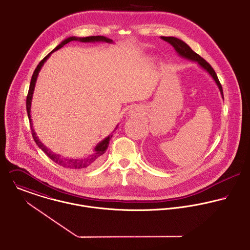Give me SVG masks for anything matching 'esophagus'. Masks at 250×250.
I'll return each mask as SVG.
<instances>
[{
  "label": "esophagus",
  "mask_w": 250,
  "mask_h": 250,
  "mask_svg": "<svg viewBox=\"0 0 250 250\" xmlns=\"http://www.w3.org/2000/svg\"><path fill=\"white\" fill-rule=\"evenodd\" d=\"M128 114H129L130 116H132V117H137V116L140 115V110H139L136 106H134V107H131V108H130Z\"/></svg>",
  "instance_id": "esophagus-1"
}]
</instances>
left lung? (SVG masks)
I'll list each match as a JSON object with an SVG mask.
<instances>
[{
	"label": "left lung",
	"mask_w": 250,
	"mask_h": 250,
	"mask_svg": "<svg viewBox=\"0 0 250 250\" xmlns=\"http://www.w3.org/2000/svg\"><path fill=\"white\" fill-rule=\"evenodd\" d=\"M164 41L169 42L173 47L174 49L176 50V52L181 56V57H184L186 59H189V60H193L195 62H197L202 68H204L212 78L213 80L215 81V83H217L219 89H220V92H221V95H222V98L224 99V95H223V89H222V85L218 80V77L215 73V71L213 70V68L210 66V64L208 62H207L203 57H201L198 53H196L186 42H184L183 41H181L180 39H177L175 37H161Z\"/></svg>",
	"instance_id": "left-lung-1"
}]
</instances>
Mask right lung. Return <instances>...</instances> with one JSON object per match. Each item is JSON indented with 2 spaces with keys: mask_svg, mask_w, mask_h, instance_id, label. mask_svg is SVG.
Wrapping results in <instances>:
<instances>
[{
  "mask_svg": "<svg viewBox=\"0 0 250 250\" xmlns=\"http://www.w3.org/2000/svg\"><path fill=\"white\" fill-rule=\"evenodd\" d=\"M72 41H80L83 42H113V41L111 39H108L104 36H90V37H85V38H78V37H70L67 38L66 40H64L63 42H61L51 52H49L37 66V68L35 69L33 75H32V79H31V83H30V86H29V91L27 94V98H26V109H27V113H28V118L30 121V125H31V131H32V136L36 142V144L38 145V147L51 160L53 161L55 164L63 167H67V168H73V169H82V168H86L87 167L91 166L92 164H94L98 158H100L107 150L108 145H109V141L110 138L112 137V135H109L108 137H106L105 139H103L100 143L97 144V146L94 148V153L92 155H90L89 157L85 158V159H80V160H75V159H67L64 157H61L58 154L53 153L52 151H50L49 149H47L38 138L35 130L33 129V125H32V121H31V115H30V110H31V101H32V96H33V92H34V88H35V84H36V81L39 75V72L41 70V68L42 67L43 63L46 61V59L50 56V54L61 48L64 44L72 42Z\"/></svg>",
  "mask_w": 250,
  "mask_h": 250,
  "instance_id": "1",
  "label": "right lung"
}]
</instances>
